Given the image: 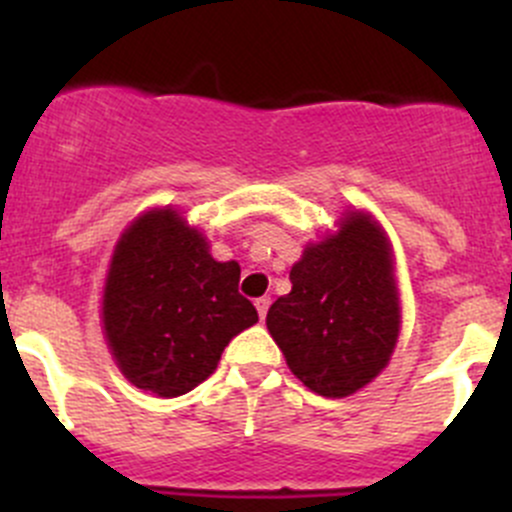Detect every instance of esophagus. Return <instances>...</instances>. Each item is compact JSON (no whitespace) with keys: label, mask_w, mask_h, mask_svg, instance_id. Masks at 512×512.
Returning <instances> with one entry per match:
<instances>
[{"label":"esophagus","mask_w":512,"mask_h":512,"mask_svg":"<svg viewBox=\"0 0 512 512\" xmlns=\"http://www.w3.org/2000/svg\"><path fill=\"white\" fill-rule=\"evenodd\" d=\"M255 307H257V314H260V319H265L267 317V309H270V297L255 299Z\"/></svg>","instance_id":"34e87169"}]
</instances>
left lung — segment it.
<instances>
[{"label":"left lung","mask_w":512,"mask_h":512,"mask_svg":"<svg viewBox=\"0 0 512 512\" xmlns=\"http://www.w3.org/2000/svg\"><path fill=\"white\" fill-rule=\"evenodd\" d=\"M384 232L352 213L337 235L309 245L289 272L292 292L267 312V329L292 374L319 396L342 399L369 384L399 337V297Z\"/></svg>","instance_id":"1"}]
</instances>
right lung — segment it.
I'll use <instances>...</instances> for the list:
<instances>
[{
    "mask_svg": "<svg viewBox=\"0 0 512 512\" xmlns=\"http://www.w3.org/2000/svg\"><path fill=\"white\" fill-rule=\"evenodd\" d=\"M240 265L215 262L175 210L141 215L113 252L103 329L133 386L173 399L208 379L235 334L257 322Z\"/></svg>",
    "mask_w": 512,
    "mask_h": 512,
    "instance_id": "obj_1",
    "label": "right lung"
}]
</instances>
